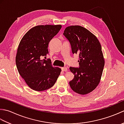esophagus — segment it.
Here are the masks:
<instances>
[{"label":"esophagus","mask_w":124,"mask_h":124,"mask_svg":"<svg viewBox=\"0 0 124 124\" xmlns=\"http://www.w3.org/2000/svg\"><path fill=\"white\" fill-rule=\"evenodd\" d=\"M67 70H68V69H67V68H66V67L62 68V70L63 71H67Z\"/></svg>","instance_id":"esophagus-1"}]
</instances>
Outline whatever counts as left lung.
<instances>
[{"mask_svg": "<svg viewBox=\"0 0 124 124\" xmlns=\"http://www.w3.org/2000/svg\"><path fill=\"white\" fill-rule=\"evenodd\" d=\"M63 35L70 42L72 53L79 56V67H70L74 78L69 85L76 93L88 94L98 86L103 70L104 59L101 44L94 34L80 25L67 27Z\"/></svg>", "mask_w": 124, "mask_h": 124, "instance_id": "obj_1", "label": "left lung"}]
</instances>
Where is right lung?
<instances>
[{
	"label": "right lung",
	"instance_id": "add662e5",
	"mask_svg": "<svg viewBox=\"0 0 124 124\" xmlns=\"http://www.w3.org/2000/svg\"><path fill=\"white\" fill-rule=\"evenodd\" d=\"M61 25H40L31 28L18 45L16 64L18 73L33 90L43 91L53 86L61 69L53 67L50 59L41 60L48 54L49 41L57 35Z\"/></svg>",
	"mask_w": 124,
	"mask_h": 124
}]
</instances>
